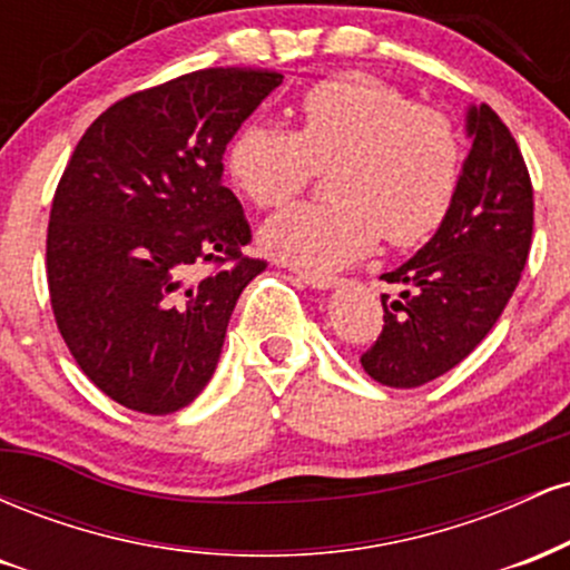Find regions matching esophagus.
<instances>
[{
  "label": "esophagus",
  "mask_w": 570,
  "mask_h": 570,
  "mask_svg": "<svg viewBox=\"0 0 570 570\" xmlns=\"http://www.w3.org/2000/svg\"><path fill=\"white\" fill-rule=\"evenodd\" d=\"M297 278L303 281V284L313 286V289H330V286L337 284L335 276H326V273H307V271H299Z\"/></svg>",
  "instance_id": "1"
}]
</instances>
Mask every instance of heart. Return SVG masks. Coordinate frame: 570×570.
Instances as JSON below:
<instances>
[{
    "instance_id": "b5f03b06",
    "label": "heart",
    "mask_w": 570,
    "mask_h": 570,
    "mask_svg": "<svg viewBox=\"0 0 570 570\" xmlns=\"http://www.w3.org/2000/svg\"><path fill=\"white\" fill-rule=\"evenodd\" d=\"M233 185L259 208L303 195L330 174V206L267 222L265 246L286 263L326 273L364 257L381 235L407 248L453 212L463 176L461 136L448 115L364 71L326 77L299 98V128L252 120L227 144Z\"/></svg>"
}]
</instances>
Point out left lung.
I'll return each instance as SVG.
<instances>
[{"label": "left lung", "instance_id": "1", "mask_svg": "<svg viewBox=\"0 0 570 570\" xmlns=\"http://www.w3.org/2000/svg\"><path fill=\"white\" fill-rule=\"evenodd\" d=\"M472 149L453 212L415 257L383 273V332L362 353L372 381L417 389L461 364L499 322L533 235V185L514 136L488 104L466 115Z\"/></svg>", "mask_w": 570, "mask_h": 570}]
</instances>
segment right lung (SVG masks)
<instances>
[{"instance_id": "1", "label": "right lung", "mask_w": 570, "mask_h": 570, "mask_svg": "<svg viewBox=\"0 0 570 570\" xmlns=\"http://www.w3.org/2000/svg\"><path fill=\"white\" fill-rule=\"evenodd\" d=\"M281 82L271 69L219 67L130 94L90 122L63 168L50 305L88 381L122 407H187L217 370L240 292L267 267L244 254L252 227L222 155Z\"/></svg>"}]
</instances>
